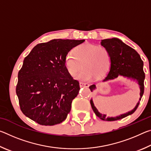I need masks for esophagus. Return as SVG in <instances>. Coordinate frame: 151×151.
<instances>
[{
    "label": "esophagus",
    "instance_id": "obj_1",
    "mask_svg": "<svg viewBox=\"0 0 151 151\" xmlns=\"http://www.w3.org/2000/svg\"><path fill=\"white\" fill-rule=\"evenodd\" d=\"M79 85H80V87H88L89 86L88 84L83 83V82H80L79 83Z\"/></svg>",
    "mask_w": 151,
    "mask_h": 151
}]
</instances>
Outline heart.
<instances>
[{
    "label": "heart",
    "mask_w": 151,
    "mask_h": 151,
    "mask_svg": "<svg viewBox=\"0 0 151 151\" xmlns=\"http://www.w3.org/2000/svg\"><path fill=\"white\" fill-rule=\"evenodd\" d=\"M111 55L105 47L86 43L76 47L74 52H69L65 58V65L71 75H76L82 81L100 78L108 72L111 66Z\"/></svg>",
    "instance_id": "heart-1"
}]
</instances>
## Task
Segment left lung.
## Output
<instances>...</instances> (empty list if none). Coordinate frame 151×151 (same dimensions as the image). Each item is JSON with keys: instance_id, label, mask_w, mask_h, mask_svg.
<instances>
[{"instance_id": "left-lung-1", "label": "left lung", "mask_w": 151, "mask_h": 151, "mask_svg": "<svg viewBox=\"0 0 151 151\" xmlns=\"http://www.w3.org/2000/svg\"><path fill=\"white\" fill-rule=\"evenodd\" d=\"M101 45L105 47L111 55V67L106 77L103 82L113 80L119 76L130 80L135 81L140 88V99L134 108L126 113L120 114L114 117H108L106 114L99 112L94 106L93 99L91 100V104L96 115L101 120L106 121H114L123 119L134 113L139 106L140 101L144 93V81L145 75L143 70V61L136 50L125 44L121 40L117 38L104 39L101 40ZM91 92L96 89V85L89 86Z\"/></svg>"}]
</instances>
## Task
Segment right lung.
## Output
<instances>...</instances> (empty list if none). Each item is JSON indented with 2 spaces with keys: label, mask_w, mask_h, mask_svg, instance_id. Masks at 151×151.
<instances>
[{
  "label": "right lung",
  "mask_w": 151,
  "mask_h": 151,
  "mask_svg": "<svg viewBox=\"0 0 151 151\" xmlns=\"http://www.w3.org/2000/svg\"><path fill=\"white\" fill-rule=\"evenodd\" d=\"M84 41L53 39L36 45L25 57L16 88L25 116L45 126L66 119L80 86L68 73L65 58L73 48Z\"/></svg>",
  "instance_id": "1"
}]
</instances>
